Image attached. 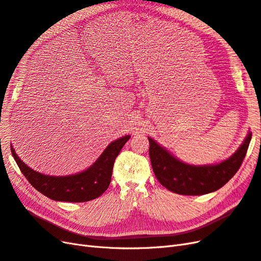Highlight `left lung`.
<instances>
[{
  "instance_id": "obj_1",
  "label": "left lung",
  "mask_w": 261,
  "mask_h": 261,
  "mask_svg": "<svg viewBox=\"0 0 261 261\" xmlns=\"http://www.w3.org/2000/svg\"><path fill=\"white\" fill-rule=\"evenodd\" d=\"M250 140L251 132L248 131L247 137L233 155L225 161L207 165L184 163L151 138H148V153L153 172L164 187L178 195L201 196L219 190L237 173L247 153Z\"/></svg>"
}]
</instances>
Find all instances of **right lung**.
<instances>
[{
    "label": "right lung",
    "mask_w": 261,
    "mask_h": 261,
    "mask_svg": "<svg viewBox=\"0 0 261 261\" xmlns=\"http://www.w3.org/2000/svg\"><path fill=\"white\" fill-rule=\"evenodd\" d=\"M130 136L113 141L93 165L83 172L68 176L44 175L32 169L21 161L14 147L11 151L19 169L33 187L46 197L66 202H86L101 196L109 187L115 160Z\"/></svg>",
    "instance_id": "obj_1"
}]
</instances>
